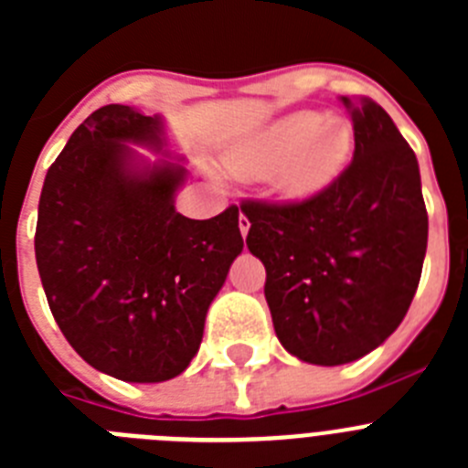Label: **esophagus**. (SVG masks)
<instances>
[{"label":"esophagus","mask_w":468,"mask_h":468,"mask_svg":"<svg viewBox=\"0 0 468 468\" xmlns=\"http://www.w3.org/2000/svg\"><path fill=\"white\" fill-rule=\"evenodd\" d=\"M239 229H241V234H243V237H246V234H248V229H250V220H248V218H246V215H239Z\"/></svg>","instance_id":"1"}]
</instances>
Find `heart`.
<instances>
[{
    "label": "heart",
    "mask_w": 468,
    "mask_h": 468,
    "mask_svg": "<svg viewBox=\"0 0 468 468\" xmlns=\"http://www.w3.org/2000/svg\"><path fill=\"white\" fill-rule=\"evenodd\" d=\"M354 150V128L342 117L300 110L264 128L262 133L231 154V171L264 176L276 171V185L291 197L324 189L345 171Z\"/></svg>",
    "instance_id": "b5f03b06"
}]
</instances>
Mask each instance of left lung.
Wrapping results in <instances>:
<instances>
[{
  "mask_svg": "<svg viewBox=\"0 0 468 468\" xmlns=\"http://www.w3.org/2000/svg\"><path fill=\"white\" fill-rule=\"evenodd\" d=\"M340 101L354 122L349 166L302 201L241 204L276 337L314 366L378 349L408 314L427 255L415 152L378 102Z\"/></svg>",
  "mask_w": 468,
  "mask_h": 468,
  "instance_id": "obj_1",
  "label": "left lung"
}]
</instances>
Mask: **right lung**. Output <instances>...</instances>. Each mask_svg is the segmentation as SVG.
<instances>
[{
  "label": "right lung",
  "instance_id": "obj_1",
  "mask_svg": "<svg viewBox=\"0 0 468 468\" xmlns=\"http://www.w3.org/2000/svg\"><path fill=\"white\" fill-rule=\"evenodd\" d=\"M166 147L161 117L95 110L48 168L35 255L58 328L101 373L166 382L197 356L206 314L243 250L239 208L210 220L176 210L187 168L144 161Z\"/></svg>",
  "mask_w": 468,
  "mask_h": 468
}]
</instances>
